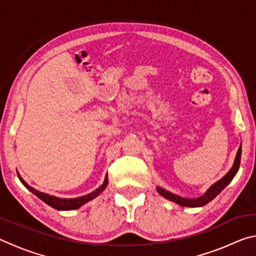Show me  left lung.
I'll return each mask as SVG.
<instances>
[{"label": "left lung", "mask_w": 256, "mask_h": 256, "mask_svg": "<svg viewBox=\"0 0 256 256\" xmlns=\"http://www.w3.org/2000/svg\"><path fill=\"white\" fill-rule=\"evenodd\" d=\"M240 156H242V144L240 146V148L237 150L236 154V158L235 162H234L232 167L230 168L226 175H224L222 180H219L214 185H211V188L206 190V192L203 194L202 196L196 198H182L176 196V194H172L168 190H164L162 188L157 186V192L160 194V196H164L167 200L172 201L180 204L182 206H192V208H196V206H206V203H209L210 201L214 200V198L218 196V194L222 192V190L226 188V186L230 183L234 177L237 174L238 170H240Z\"/></svg>", "instance_id": "8db88e82"}]
</instances>
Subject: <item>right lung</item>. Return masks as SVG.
I'll use <instances>...</instances> for the list:
<instances>
[{
  "label": "right lung",
  "mask_w": 256,
  "mask_h": 256,
  "mask_svg": "<svg viewBox=\"0 0 256 256\" xmlns=\"http://www.w3.org/2000/svg\"><path fill=\"white\" fill-rule=\"evenodd\" d=\"M18 177H19L21 183H22L26 188L30 190V192H32L34 196H37L42 201H44L46 204H48L50 206L54 208V209H56V210L79 209V208L81 206H84V203L89 202L90 200H92V198L98 196L99 194H100L102 190L106 188V186L108 184V176L106 175L105 180H104V184L100 186V188H98L96 190H94V192L86 194V196H84L76 198H56L53 196H50V194L42 193V192H40V190H34V188H32V186H29L27 183H26L22 178H21L19 172H18Z\"/></svg>",
  "instance_id": "add662e5"
}]
</instances>
